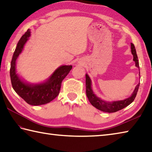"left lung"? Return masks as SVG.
<instances>
[{"label": "left lung", "instance_id": "left-lung-1", "mask_svg": "<svg viewBox=\"0 0 152 152\" xmlns=\"http://www.w3.org/2000/svg\"><path fill=\"white\" fill-rule=\"evenodd\" d=\"M131 53L133 55V61L135 62V65L136 67L139 68V62L138 59V56L136 54L135 47L133 43H131ZM140 70V69H139ZM140 83L136 86L134 90L132 92L131 96L129 97L124 100L114 101V102H107L98 97L96 94L94 93L91 88V80L88 76V74H86V96H87L88 100L94 107L100 111L106 113H115L119 110H121L129 105L130 103L133 102L137 94L139 88Z\"/></svg>", "mask_w": 152, "mask_h": 152}]
</instances>
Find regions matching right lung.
<instances>
[{
    "label": "right lung",
    "instance_id": "1",
    "mask_svg": "<svg viewBox=\"0 0 152 152\" xmlns=\"http://www.w3.org/2000/svg\"><path fill=\"white\" fill-rule=\"evenodd\" d=\"M30 35V29H28L17 44L11 61L10 80L14 91L26 103L31 105H41L50 102L58 96L62 80L70 72L72 66L62 65L56 68L45 81L38 84H30L22 80L16 72V61Z\"/></svg>",
    "mask_w": 152,
    "mask_h": 152
}]
</instances>
